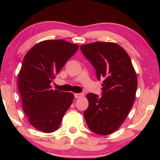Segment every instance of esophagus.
I'll return each instance as SVG.
<instances>
[{
  "instance_id": "1",
  "label": "esophagus",
  "mask_w": 160,
  "mask_h": 160,
  "mask_svg": "<svg viewBox=\"0 0 160 160\" xmlns=\"http://www.w3.org/2000/svg\"><path fill=\"white\" fill-rule=\"evenodd\" d=\"M74 96L76 99L78 98H80V97H82L84 96V94L83 93H75L74 94Z\"/></svg>"
}]
</instances>
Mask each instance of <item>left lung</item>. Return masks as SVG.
<instances>
[{
  "label": "left lung",
  "mask_w": 160,
  "mask_h": 160,
  "mask_svg": "<svg viewBox=\"0 0 160 160\" xmlns=\"http://www.w3.org/2000/svg\"><path fill=\"white\" fill-rule=\"evenodd\" d=\"M86 58L96 69L102 84V96L87 94L89 106L84 117L92 131L112 134L126 120L134 104L138 78L128 54L113 42H96L81 45Z\"/></svg>",
  "instance_id": "obj_1"
}]
</instances>
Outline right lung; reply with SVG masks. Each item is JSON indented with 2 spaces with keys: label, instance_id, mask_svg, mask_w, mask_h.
<instances>
[{
  "label": "right lung",
  "instance_id": "obj_1",
  "mask_svg": "<svg viewBox=\"0 0 160 160\" xmlns=\"http://www.w3.org/2000/svg\"><path fill=\"white\" fill-rule=\"evenodd\" d=\"M78 48L64 40H45L30 48L23 59L18 75L22 109L29 122L40 131H56L72 104L73 94L53 90L51 82Z\"/></svg>",
  "mask_w": 160,
  "mask_h": 160
}]
</instances>
